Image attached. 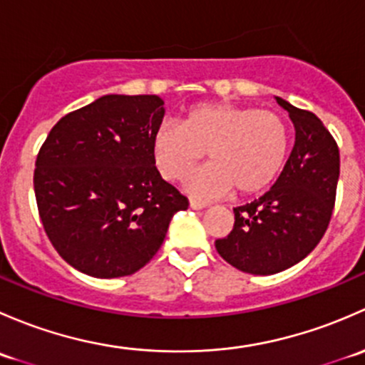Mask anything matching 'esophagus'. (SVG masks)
Wrapping results in <instances>:
<instances>
[{
	"label": "esophagus",
	"mask_w": 365,
	"mask_h": 365,
	"mask_svg": "<svg viewBox=\"0 0 365 365\" xmlns=\"http://www.w3.org/2000/svg\"><path fill=\"white\" fill-rule=\"evenodd\" d=\"M189 205H190V208H194V210H203L208 206V203H205V201H200V200H190Z\"/></svg>",
	"instance_id": "obj_1"
}]
</instances>
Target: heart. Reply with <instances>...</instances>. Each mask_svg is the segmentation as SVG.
<instances>
[{
    "label": "heart",
    "instance_id": "1",
    "mask_svg": "<svg viewBox=\"0 0 365 365\" xmlns=\"http://www.w3.org/2000/svg\"><path fill=\"white\" fill-rule=\"evenodd\" d=\"M208 153L212 164L187 180L197 196H238L267 190L284 169L289 128L281 114L233 102H203L189 108L180 125L153 132L155 168L169 182L183 178Z\"/></svg>",
    "mask_w": 365,
    "mask_h": 365
}]
</instances>
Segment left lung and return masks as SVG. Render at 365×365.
Wrapping results in <instances>:
<instances>
[{"mask_svg": "<svg viewBox=\"0 0 365 365\" xmlns=\"http://www.w3.org/2000/svg\"><path fill=\"white\" fill-rule=\"evenodd\" d=\"M295 125V145L277 182L252 203L233 208L235 226L215 249L235 268L272 275L304 259L329 227L339 180V148L325 125L275 97Z\"/></svg>", "mask_w": 365, "mask_h": 365, "instance_id": "left-lung-1", "label": "left lung"}]
</instances>
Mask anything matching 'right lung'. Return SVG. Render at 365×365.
Segmentation results:
<instances>
[{
    "instance_id": "right-lung-1",
    "label": "right lung",
    "mask_w": 365,
    "mask_h": 365,
    "mask_svg": "<svg viewBox=\"0 0 365 365\" xmlns=\"http://www.w3.org/2000/svg\"><path fill=\"white\" fill-rule=\"evenodd\" d=\"M164 113L157 95H104L61 118L40 148L33 185L43 230L83 274L141 270L189 206L153 162Z\"/></svg>"
}]
</instances>
